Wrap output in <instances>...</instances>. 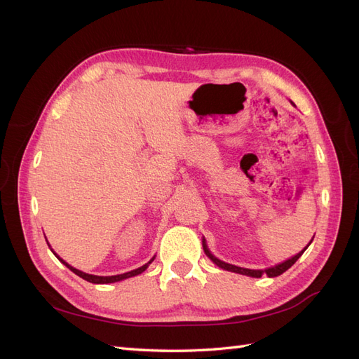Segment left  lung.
I'll return each instance as SVG.
<instances>
[{"label": "left lung", "mask_w": 359, "mask_h": 359, "mask_svg": "<svg viewBox=\"0 0 359 359\" xmlns=\"http://www.w3.org/2000/svg\"><path fill=\"white\" fill-rule=\"evenodd\" d=\"M313 241V240H311ZM310 241V243H311ZM203 250H205V255L208 256L212 262L217 265V266H220V268H223V269H226V271H232V273H238V274H243V276H250V277H262L264 274H266L268 277H277V276H280V274H283L286 269H289L293 264L297 262V260L299 259V256L306 252L307 250V247L302 250L301 253H298L297 256H293L292 259H289V260H286V262H283V264H280V265H276V266H273V268H268V269H247V268H240V266H235V265H231V264H226V262H223V260H220V259H217L215 256H212L211 253H210V250L206 248V244H205V241H203Z\"/></svg>", "instance_id": "left-lung-1"}]
</instances>
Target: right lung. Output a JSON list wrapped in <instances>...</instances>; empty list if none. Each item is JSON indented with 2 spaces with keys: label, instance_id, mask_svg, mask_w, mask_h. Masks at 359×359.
Instances as JSON below:
<instances>
[{
  "label": "right lung",
  "instance_id": "right-lung-1",
  "mask_svg": "<svg viewBox=\"0 0 359 359\" xmlns=\"http://www.w3.org/2000/svg\"><path fill=\"white\" fill-rule=\"evenodd\" d=\"M52 250V248H50ZM53 252V250H52ZM57 256V253H53ZM61 262L66 265L70 271H73V273L76 274V276H79V277H82L83 280H86V281H90V283H95V285H106V283H115V281H119V280H124V278H128V277H135V276H137V274H140V273H144V271L148 268V265L153 262V259L149 260L148 264H145L144 266H140V268H137V269H133V271H130V273H126V274H119V276H111V277H102V276H91V274H85V273H82V271H79V269H76V268H73V266H70L69 264H66L64 262V260L60 257V256H57Z\"/></svg>",
  "mask_w": 359,
  "mask_h": 359
}]
</instances>
